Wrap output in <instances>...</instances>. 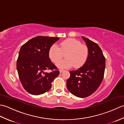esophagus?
<instances>
[{
  "instance_id": "esophagus-1",
  "label": "esophagus",
  "mask_w": 124,
  "mask_h": 124,
  "mask_svg": "<svg viewBox=\"0 0 124 124\" xmlns=\"http://www.w3.org/2000/svg\"><path fill=\"white\" fill-rule=\"evenodd\" d=\"M63 71H64L63 70H62V69L61 70H60V73H62Z\"/></svg>"
}]
</instances>
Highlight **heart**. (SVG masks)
<instances>
[{
    "mask_svg": "<svg viewBox=\"0 0 124 124\" xmlns=\"http://www.w3.org/2000/svg\"><path fill=\"white\" fill-rule=\"evenodd\" d=\"M65 54L66 59L59 62ZM49 59L56 63L60 69H66L72 67L78 68L85 64L88 56V49L79 41L70 38L63 41L58 47L55 45L50 47L48 51Z\"/></svg>",
    "mask_w": 124,
    "mask_h": 124,
    "instance_id": "obj_1",
    "label": "heart"
}]
</instances>
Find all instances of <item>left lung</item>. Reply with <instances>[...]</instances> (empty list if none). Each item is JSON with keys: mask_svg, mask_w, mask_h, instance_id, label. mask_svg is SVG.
<instances>
[{"mask_svg": "<svg viewBox=\"0 0 124 124\" xmlns=\"http://www.w3.org/2000/svg\"><path fill=\"white\" fill-rule=\"evenodd\" d=\"M88 49V56L82 67L70 71L67 87L71 93L78 97H87L99 88L104 77L106 59L96 43L82 37Z\"/></svg>", "mask_w": 124, "mask_h": 124, "instance_id": "8db88e82", "label": "left lung"}]
</instances>
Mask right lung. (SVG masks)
Returning <instances> with one entry per match:
<instances>
[{
  "label": "right lung",
  "mask_w": 124,
  "mask_h": 124,
  "mask_svg": "<svg viewBox=\"0 0 124 124\" xmlns=\"http://www.w3.org/2000/svg\"><path fill=\"white\" fill-rule=\"evenodd\" d=\"M60 38L37 36L21 47L17 61L18 77L23 87L29 93L38 95L48 91L52 82L59 75V71L51 61L48 51ZM52 70L50 73H45Z\"/></svg>",
  "instance_id": "1"
}]
</instances>
